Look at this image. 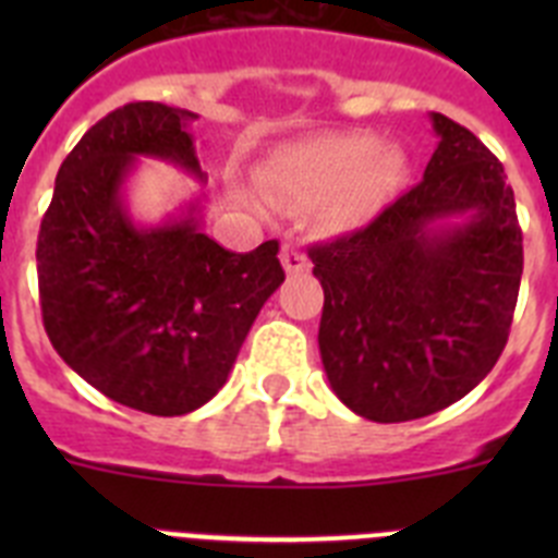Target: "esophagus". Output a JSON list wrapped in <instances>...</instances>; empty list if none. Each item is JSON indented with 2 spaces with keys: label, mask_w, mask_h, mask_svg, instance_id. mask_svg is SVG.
Returning a JSON list of instances; mask_svg holds the SVG:
<instances>
[{
  "label": "esophagus",
  "mask_w": 558,
  "mask_h": 558,
  "mask_svg": "<svg viewBox=\"0 0 558 558\" xmlns=\"http://www.w3.org/2000/svg\"><path fill=\"white\" fill-rule=\"evenodd\" d=\"M282 265H284V270H288L290 276L307 274V270H310V259L302 254V251L293 248V245H284V248H282Z\"/></svg>",
  "instance_id": "obj_1"
}]
</instances>
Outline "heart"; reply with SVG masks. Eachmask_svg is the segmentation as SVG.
I'll return each instance as SVG.
<instances>
[{
    "instance_id": "b5f03b06",
    "label": "heart",
    "mask_w": 558,
    "mask_h": 558,
    "mask_svg": "<svg viewBox=\"0 0 558 558\" xmlns=\"http://www.w3.org/2000/svg\"><path fill=\"white\" fill-rule=\"evenodd\" d=\"M402 179L393 147H377L366 133H327L293 145L274 159L268 184L295 201L327 204V220L338 229L368 220Z\"/></svg>"
}]
</instances>
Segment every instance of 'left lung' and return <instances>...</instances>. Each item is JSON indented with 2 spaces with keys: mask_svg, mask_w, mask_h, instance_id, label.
Here are the masks:
<instances>
[{
  "mask_svg": "<svg viewBox=\"0 0 558 558\" xmlns=\"http://www.w3.org/2000/svg\"><path fill=\"white\" fill-rule=\"evenodd\" d=\"M430 120L425 179L363 229L307 248L329 386L386 425L466 397L506 349L520 293L522 231L502 165L450 117Z\"/></svg>",
  "mask_w": 558,
  "mask_h": 558,
  "instance_id": "1",
  "label": "left lung"
}]
</instances>
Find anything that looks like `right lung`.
I'll return each instance as SVG.
<instances>
[{
  "label": "right lung",
  "instance_id": "obj_1",
  "mask_svg": "<svg viewBox=\"0 0 558 558\" xmlns=\"http://www.w3.org/2000/svg\"><path fill=\"white\" fill-rule=\"evenodd\" d=\"M165 102H128L83 133L38 231L41 318L88 386L153 416H184L223 388L284 270L279 243L234 254L201 231L198 204L140 229L122 206L136 156L201 175L186 122Z\"/></svg>",
  "mask_w": 558,
  "mask_h": 558
}]
</instances>
